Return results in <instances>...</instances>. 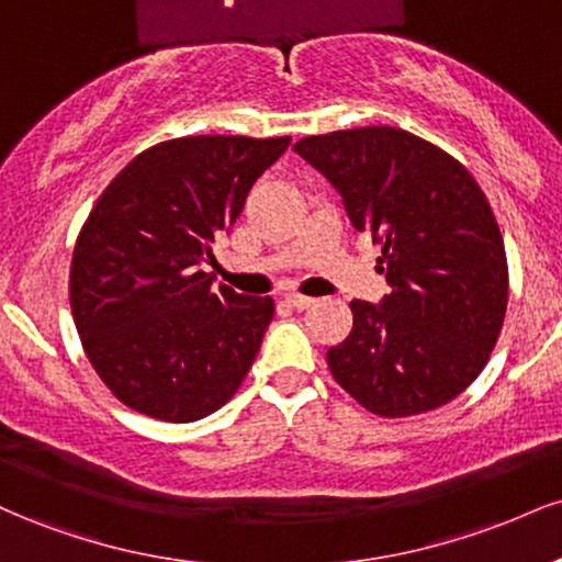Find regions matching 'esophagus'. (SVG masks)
I'll return each mask as SVG.
<instances>
[{
  "label": "esophagus",
  "instance_id": "obj_1",
  "mask_svg": "<svg viewBox=\"0 0 562 562\" xmlns=\"http://www.w3.org/2000/svg\"><path fill=\"white\" fill-rule=\"evenodd\" d=\"M285 303H290L293 308H308L314 306V299H308V295H301V293H290L285 295Z\"/></svg>",
  "mask_w": 562,
  "mask_h": 562
}]
</instances>
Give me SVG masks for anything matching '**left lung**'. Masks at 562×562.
Here are the masks:
<instances>
[{
    "label": "left lung",
    "mask_w": 562,
    "mask_h": 562,
    "mask_svg": "<svg viewBox=\"0 0 562 562\" xmlns=\"http://www.w3.org/2000/svg\"><path fill=\"white\" fill-rule=\"evenodd\" d=\"M293 150L380 245L391 285L378 306L351 301V333L327 351L333 378L380 417L449 404L481 375L507 312L505 243L479 182L393 126L303 137Z\"/></svg>",
    "instance_id": "left-lung-1"
}]
</instances>
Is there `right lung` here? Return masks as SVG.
<instances>
[{
  "label": "right lung",
  "instance_id": "obj_1",
  "mask_svg": "<svg viewBox=\"0 0 562 562\" xmlns=\"http://www.w3.org/2000/svg\"><path fill=\"white\" fill-rule=\"evenodd\" d=\"M288 145L218 134L160 142L97 198L68 293L83 351L119 402L192 423L240 389L274 301L216 288L203 263Z\"/></svg>",
  "mask_w": 562,
  "mask_h": 562
}]
</instances>
